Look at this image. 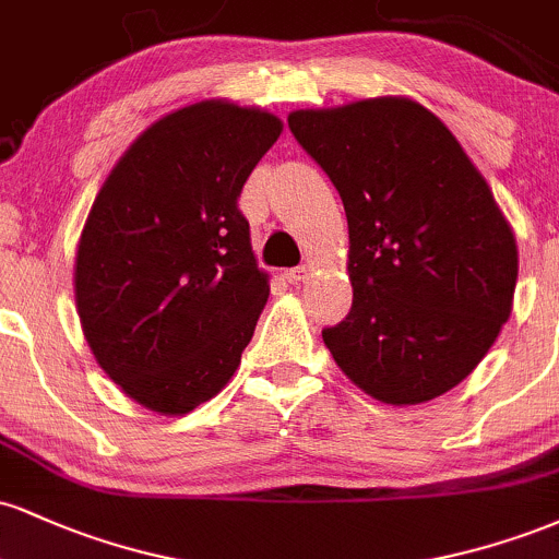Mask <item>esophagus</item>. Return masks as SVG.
Listing matches in <instances>:
<instances>
[{"instance_id": "1", "label": "esophagus", "mask_w": 559, "mask_h": 559, "mask_svg": "<svg viewBox=\"0 0 559 559\" xmlns=\"http://www.w3.org/2000/svg\"><path fill=\"white\" fill-rule=\"evenodd\" d=\"M312 275V267L310 265H299V267H288L284 271V278L288 284H299V281H307Z\"/></svg>"}]
</instances>
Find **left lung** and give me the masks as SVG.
<instances>
[{"label":"left lung","instance_id":"obj_1","mask_svg":"<svg viewBox=\"0 0 559 559\" xmlns=\"http://www.w3.org/2000/svg\"><path fill=\"white\" fill-rule=\"evenodd\" d=\"M349 226L352 310L323 331L342 373L383 404H420L476 370L512 312L518 243L460 141L409 96L294 110Z\"/></svg>","mask_w":559,"mask_h":559}]
</instances>
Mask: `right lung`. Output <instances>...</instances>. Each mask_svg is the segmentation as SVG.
<instances>
[{
    "label": "right lung",
    "mask_w": 559,
    "mask_h": 559,
    "mask_svg": "<svg viewBox=\"0 0 559 559\" xmlns=\"http://www.w3.org/2000/svg\"><path fill=\"white\" fill-rule=\"evenodd\" d=\"M278 115L202 99L141 131L102 183L75 252L83 336L123 394L186 415L226 389L271 294L241 186Z\"/></svg>",
    "instance_id": "obj_1"
}]
</instances>
